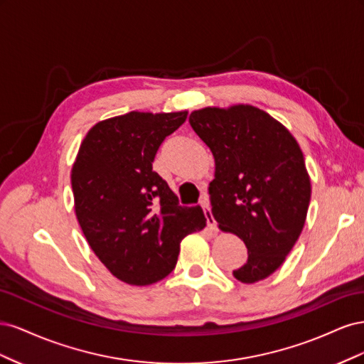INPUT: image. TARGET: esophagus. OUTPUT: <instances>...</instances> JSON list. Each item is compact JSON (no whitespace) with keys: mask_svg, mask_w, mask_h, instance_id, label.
<instances>
[{"mask_svg":"<svg viewBox=\"0 0 364 364\" xmlns=\"http://www.w3.org/2000/svg\"><path fill=\"white\" fill-rule=\"evenodd\" d=\"M200 205H202L203 211H205L206 223H208L209 229L215 230V229H217V222H215V218H214V215H213V213H211V206H209V202H208V200H202V202H200Z\"/></svg>","mask_w":364,"mask_h":364,"instance_id":"1","label":"esophagus"}]
</instances>
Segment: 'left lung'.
Segmentation results:
<instances>
[{
	"instance_id": "8db88e82",
	"label": "left lung",
	"mask_w": 364,
	"mask_h": 364,
	"mask_svg": "<svg viewBox=\"0 0 364 364\" xmlns=\"http://www.w3.org/2000/svg\"><path fill=\"white\" fill-rule=\"evenodd\" d=\"M190 124L215 159L209 183L218 228L245 241L247 261L234 277L253 284L279 269L305 225L311 183L290 132L258 107H205Z\"/></svg>"
}]
</instances>
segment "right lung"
<instances>
[{"label": "right lung", "instance_id": "add662e5", "mask_svg": "<svg viewBox=\"0 0 364 364\" xmlns=\"http://www.w3.org/2000/svg\"><path fill=\"white\" fill-rule=\"evenodd\" d=\"M188 112H129L97 123L71 171L75 215L115 278L150 285L173 272L183 237L206 225L200 206H181L153 171L162 141Z\"/></svg>", "mask_w": 364, "mask_h": 364}]
</instances>
